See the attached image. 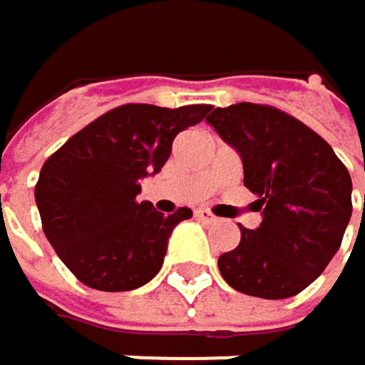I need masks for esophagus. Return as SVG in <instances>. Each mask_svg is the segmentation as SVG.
Instances as JSON below:
<instances>
[{"instance_id":"obj_1","label":"esophagus","mask_w":365,"mask_h":365,"mask_svg":"<svg viewBox=\"0 0 365 365\" xmlns=\"http://www.w3.org/2000/svg\"><path fill=\"white\" fill-rule=\"evenodd\" d=\"M196 218L202 220V222H215V215H213L209 209H198V211H196Z\"/></svg>"}]
</instances>
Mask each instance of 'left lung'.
<instances>
[{
  "label": "left lung",
  "mask_w": 365,
  "mask_h": 365,
  "mask_svg": "<svg viewBox=\"0 0 365 365\" xmlns=\"http://www.w3.org/2000/svg\"><path fill=\"white\" fill-rule=\"evenodd\" d=\"M207 123L240 154L245 187L262 211L259 227H240L237 247L218 257L225 282L264 299L302 293L324 273L350 222L346 165L309 125L271 106L215 108Z\"/></svg>",
  "instance_id": "8db88e82"
}]
</instances>
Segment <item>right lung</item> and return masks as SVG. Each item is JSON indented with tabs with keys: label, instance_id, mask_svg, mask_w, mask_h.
<instances>
[{
	"label": "right lung",
	"instance_id": "add662e5",
	"mask_svg": "<svg viewBox=\"0 0 365 365\" xmlns=\"http://www.w3.org/2000/svg\"><path fill=\"white\" fill-rule=\"evenodd\" d=\"M211 106L128 103L68 138L41 167L35 200L48 242L78 282L96 291H134L163 267L174 227L191 209L163 215L138 202L140 178L158 174L174 138Z\"/></svg>",
	"mask_w": 365,
	"mask_h": 365
}]
</instances>
